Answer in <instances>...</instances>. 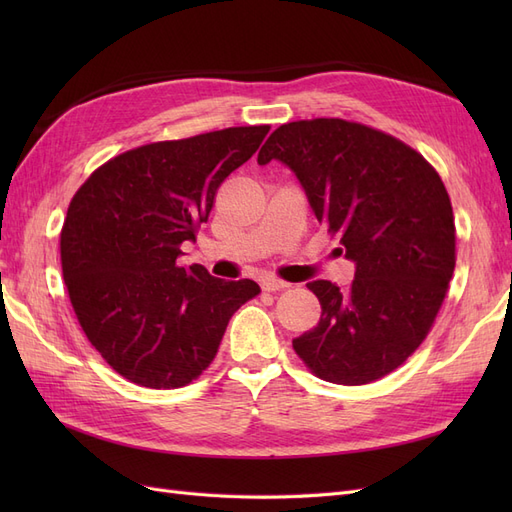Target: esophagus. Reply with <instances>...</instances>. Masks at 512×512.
I'll return each mask as SVG.
<instances>
[{"instance_id":"esophagus-1","label":"esophagus","mask_w":512,"mask_h":512,"mask_svg":"<svg viewBox=\"0 0 512 512\" xmlns=\"http://www.w3.org/2000/svg\"><path fill=\"white\" fill-rule=\"evenodd\" d=\"M288 286H290L288 282H284V280H277V277H265V280H262V288L269 290V292L284 290V288H288Z\"/></svg>"}]
</instances>
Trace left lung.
<instances>
[{
	"instance_id": "1",
	"label": "left lung",
	"mask_w": 512,
	"mask_h": 512,
	"mask_svg": "<svg viewBox=\"0 0 512 512\" xmlns=\"http://www.w3.org/2000/svg\"><path fill=\"white\" fill-rule=\"evenodd\" d=\"M288 166L316 220L337 232L354 280H314L322 307L292 348L314 374L367 384L423 344L455 271L451 198L427 160L397 138L344 119L292 121L258 151Z\"/></svg>"
}]
</instances>
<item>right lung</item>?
Wrapping results in <instances>:
<instances>
[{
  "label": "right lung",
  "mask_w": 512,
  "mask_h": 512,
  "mask_svg": "<svg viewBox=\"0 0 512 512\" xmlns=\"http://www.w3.org/2000/svg\"><path fill=\"white\" fill-rule=\"evenodd\" d=\"M267 132L228 128L138 147L74 194L61 228L64 282L91 346L126 380L190 384L213 361L232 314L260 292L252 280H220L177 258L209 220L222 181Z\"/></svg>",
  "instance_id": "obj_1"
}]
</instances>
